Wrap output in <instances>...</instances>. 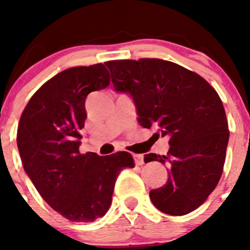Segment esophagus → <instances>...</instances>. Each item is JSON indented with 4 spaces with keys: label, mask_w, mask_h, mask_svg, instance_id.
<instances>
[{
    "label": "esophagus",
    "mask_w": 250,
    "mask_h": 250,
    "mask_svg": "<svg viewBox=\"0 0 250 250\" xmlns=\"http://www.w3.org/2000/svg\"><path fill=\"white\" fill-rule=\"evenodd\" d=\"M133 157H134L135 165H137V166L144 165V156L143 155H139V153H135V155H133Z\"/></svg>",
    "instance_id": "esophagus-1"
}]
</instances>
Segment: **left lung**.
I'll return each mask as SVG.
<instances>
[{
    "instance_id": "8db88e82",
    "label": "left lung",
    "mask_w": 250,
    "mask_h": 250,
    "mask_svg": "<svg viewBox=\"0 0 250 250\" xmlns=\"http://www.w3.org/2000/svg\"><path fill=\"white\" fill-rule=\"evenodd\" d=\"M116 90L133 97L144 128L155 127L167 135L166 156L147 153L145 163L169 166L162 188L150 191L158 210L185 215L197 209L218 185L229 143V125L216 90L196 72L156 58L110 60Z\"/></svg>"
}]
</instances>
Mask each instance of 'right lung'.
I'll return each mask as SVG.
<instances>
[{"label":"right lung","mask_w":250,"mask_h":250,"mask_svg":"<svg viewBox=\"0 0 250 250\" xmlns=\"http://www.w3.org/2000/svg\"><path fill=\"white\" fill-rule=\"evenodd\" d=\"M109 84L104 64L70 67L42 84L20 116L17 144L22 167L41 197L70 221L104 216L118 174L135 166L127 151L80 152L85 98Z\"/></svg>","instance_id":"add662e5"}]
</instances>
